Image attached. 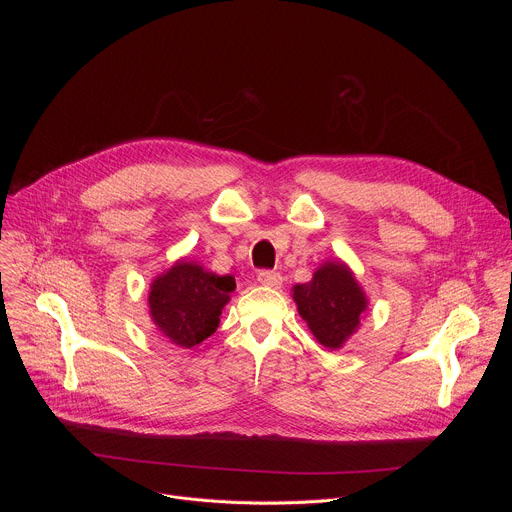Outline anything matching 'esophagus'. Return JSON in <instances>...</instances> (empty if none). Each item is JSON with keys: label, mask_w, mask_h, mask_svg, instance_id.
<instances>
[{"label": "esophagus", "mask_w": 512, "mask_h": 512, "mask_svg": "<svg viewBox=\"0 0 512 512\" xmlns=\"http://www.w3.org/2000/svg\"><path fill=\"white\" fill-rule=\"evenodd\" d=\"M257 281L261 285H267V287H279L281 285V275L277 271H269V269H263L257 273Z\"/></svg>", "instance_id": "esophagus-1"}]
</instances>
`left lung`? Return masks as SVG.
<instances>
[{
    "label": "left lung",
    "mask_w": 512,
    "mask_h": 512,
    "mask_svg": "<svg viewBox=\"0 0 512 512\" xmlns=\"http://www.w3.org/2000/svg\"><path fill=\"white\" fill-rule=\"evenodd\" d=\"M300 316L320 344L340 348L360 326L369 300L342 261H326L308 283L294 285Z\"/></svg>",
    "instance_id": "1"
}]
</instances>
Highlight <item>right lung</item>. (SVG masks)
<instances>
[{
    "label": "right lung",
    "mask_w": 512,
    "mask_h": 512,
    "mask_svg": "<svg viewBox=\"0 0 512 512\" xmlns=\"http://www.w3.org/2000/svg\"><path fill=\"white\" fill-rule=\"evenodd\" d=\"M235 291V277L180 259L150 285V316L176 346L192 348L212 336Z\"/></svg>",
    "instance_id": "obj_1"
}]
</instances>
